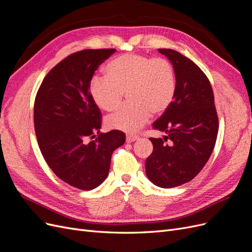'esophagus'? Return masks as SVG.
Returning a JSON list of instances; mask_svg holds the SVG:
<instances>
[{
    "mask_svg": "<svg viewBox=\"0 0 252 252\" xmlns=\"http://www.w3.org/2000/svg\"><path fill=\"white\" fill-rule=\"evenodd\" d=\"M138 139H139L138 135H127L126 136V142L127 143H132V142L136 141Z\"/></svg>",
    "mask_w": 252,
    "mask_h": 252,
    "instance_id": "34e87169",
    "label": "esophagus"
}]
</instances>
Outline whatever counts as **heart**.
<instances>
[{"mask_svg":"<svg viewBox=\"0 0 252 252\" xmlns=\"http://www.w3.org/2000/svg\"><path fill=\"white\" fill-rule=\"evenodd\" d=\"M106 77H94L89 94L98 108L117 109L124 93L130 101L105 120L108 129L133 132L148 121L150 114L161 116L169 109L177 94V75L164 58L127 53L111 60Z\"/></svg>","mask_w":252,"mask_h":252,"instance_id":"heart-1","label":"heart"}]
</instances>
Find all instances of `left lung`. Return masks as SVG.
Returning a JSON list of instances; mask_svg holds the SVG:
<instances>
[{"instance_id":"obj_1","label":"left lung","mask_w":252,"mask_h":252,"mask_svg":"<svg viewBox=\"0 0 252 252\" xmlns=\"http://www.w3.org/2000/svg\"><path fill=\"white\" fill-rule=\"evenodd\" d=\"M177 75V94L152 127L165 133L150 138L154 151L145 163L151 183L172 188L191 181L215 148L219 120L210 82L191 60L172 49H158ZM168 141V143H166Z\"/></svg>"}]
</instances>
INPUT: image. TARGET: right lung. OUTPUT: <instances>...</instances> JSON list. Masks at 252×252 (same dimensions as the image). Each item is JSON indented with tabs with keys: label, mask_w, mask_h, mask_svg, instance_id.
<instances>
[{
	"label": "right lung",
	"mask_w": 252,
	"mask_h": 252,
	"mask_svg": "<svg viewBox=\"0 0 252 252\" xmlns=\"http://www.w3.org/2000/svg\"><path fill=\"white\" fill-rule=\"evenodd\" d=\"M116 49H85L48 72L37 91L33 122L45 161L58 178L91 190L108 177L112 152L125 143L119 130L102 133L101 111L89 94L94 71ZM95 134V141L86 139Z\"/></svg>",
	"instance_id": "1"
}]
</instances>
